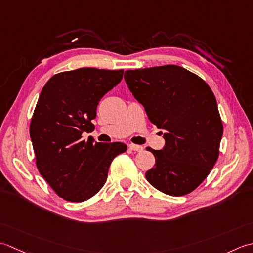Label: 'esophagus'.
<instances>
[{
  "label": "esophagus",
  "mask_w": 253,
  "mask_h": 253,
  "mask_svg": "<svg viewBox=\"0 0 253 253\" xmlns=\"http://www.w3.org/2000/svg\"><path fill=\"white\" fill-rule=\"evenodd\" d=\"M128 148L134 152H142L144 149L142 145H135V144H130V145H128Z\"/></svg>",
  "instance_id": "34e87169"
}]
</instances>
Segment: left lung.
I'll use <instances>...</instances> for the list:
<instances>
[{
	"label": "left lung",
	"mask_w": 253,
	"mask_h": 253,
	"mask_svg": "<svg viewBox=\"0 0 253 253\" xmlns=\"http://www.w3.org/2000/svg\"><path fill=\"white\" fill-rule=\"evenodd\" d=\"M125 80L148 119L165 131L162 149L146 148L155 156L147 181L172 197L193 191L214 167L223 136L212 89L178 65L127 70Z\"/></svg>",
	"instance_id": "left-lung-1"
}]
</instances>
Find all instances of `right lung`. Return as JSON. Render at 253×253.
<instances>
[{"mask_svg": "<svg viewBox=\"0 0 253 253\" xmlns=\"http://www.w3.org/2000/svg\"><path fill=\"white\" fill-rule=\"evenodd\" d=\"M123 70L82 68L53 75L43 86L30 122L36 165L59 197L83 202L104 187L110 164L126 151L120 142L83 140L95 128L97 106L120 83Z\"/></svg>", "mask_w": 253, "mask_h": 253, "instance_id": "obj_1", "label": "right lung"}]
</instances>
